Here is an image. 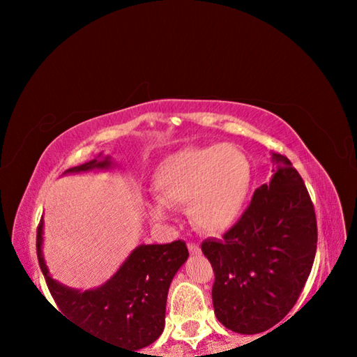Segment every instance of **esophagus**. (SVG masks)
Here are the masks:
<instances>
[{"label": "esophagus", "mask_w": 357, "mask_h": 357, "mask_svg": "<svg viewBox=\"0 0 357 357\" xmlns=\"http://www.w3.org/2000/svg\"><path fill=\"white\" fill-rule=\"evenodd\" d=\"M187 247H189L190 253H195V255H197V253H200V252H202V250H200V247H198L195 243H189V244H187Z\"/></svg>", "instance_id": "34e87169"}]
</instances>
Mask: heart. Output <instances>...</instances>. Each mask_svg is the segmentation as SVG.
Returning <instances> with one entry per match:
<instances>
[{"mask_svg": "<svg viewBox=\"0 0 357 357\" xmlns=\"http://www.w3.org/2000/svg\"><path fill=\"white\" fill-rule=\"evenodd\" d=\"M154 192L168 206H189L193 225L208 233L225 231L239 220L249 198L252 167L231 144L184 148L155 168ZM154 215L164 217L157 206Z\"/></svg>", "mask_w": 357, "mask_h": 357, "instance_id": "1", "label": "heart"}]
</instances>
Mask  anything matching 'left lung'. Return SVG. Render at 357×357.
Listing matches in <instances>:
<instances>
[{"mask_svg":"<svg viewBox=\"0 0 357 357\" xmlns=\"http://www.w3.org/2000/svg\"><path fill=\"white\" fill-rule=\"evenodd\" d=\"M274 160L273 179L255 190L241 219L220 241L202 244L215 277V317L238 334L269 331L288 315L317 253V215L304 181L287 155Z\"/></svg>","mask_w":357,"mask_h":357,"instance_id":"1","label":"left lung"}]
</instances>
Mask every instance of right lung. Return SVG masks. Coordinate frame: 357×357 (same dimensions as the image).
Instances as JSON below:
<instances>
[{
	"label": "right lung",
	"mask_w": 357,
	"mask_h": 357,
	"mask_svg": "<svg viewBox=\"0 0 357 357\" xmlns=\"http://www.w3.org/2000/svg\"><path fill=\"white\" fill-rule=\"evenodd\" d=\"M108 165V159H94L68 172H86ZM42 225L40 219L36 250L59 313H64L66 319L74 321L89 334L128 349H142L155 342L164 331L168 288L189 257L184 241L137 247L105 285L80 293L59 285L48 275L40 252Z\"/></svg>",
	"instance_id": "obj_1"
}]
</instances>
